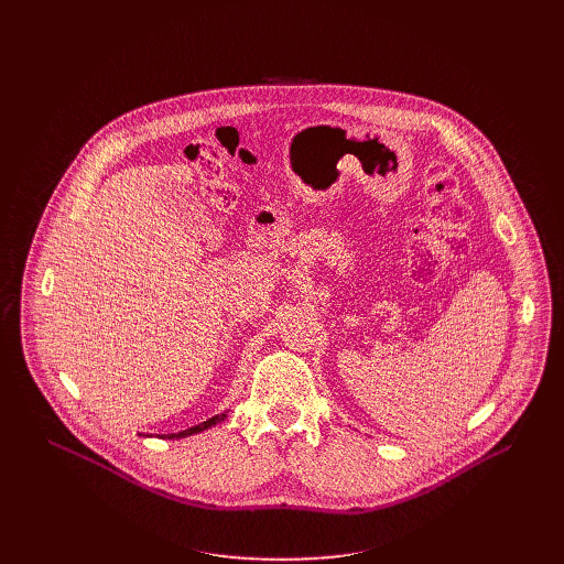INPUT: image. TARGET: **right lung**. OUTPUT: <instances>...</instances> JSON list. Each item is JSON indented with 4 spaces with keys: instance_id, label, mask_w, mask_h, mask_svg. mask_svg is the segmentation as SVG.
<instances>
[{
    "instance_id": "right-lung-1",
    "label": "right lung",
    "mask_w": 564,
    "mask_h": 564,
    "mask_svg": "<svg viewBox=\"0 0 564 564\" xmlns=\"http://www.w3.org/2000/svg\"><path fill=\"white\" fill-rule=\"evenodd\" d=\"M227 417V413H220V415H216V417H212V420H207V422H203V424H198V426H192V429H187V431H181V433H172V435H167L170 440H174V437H187V435H194V433H200V431H205V429H212V426H216L218 422H223Z\"/></svg>"
}]
</instances>
